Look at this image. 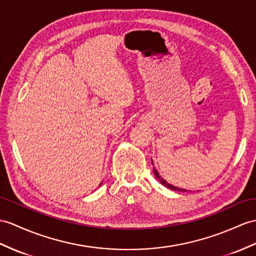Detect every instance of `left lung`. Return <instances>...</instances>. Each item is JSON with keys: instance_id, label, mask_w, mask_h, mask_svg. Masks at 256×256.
Masks as SVG:
<instances>
[{"instance_id": "obj_1", "label": "left lung", "mask_w": 256, "mask_h": 256, "mask_svg": "<svg viewBox=\"0 0 256 256\" xmlns=\"http://www.w3.org/2000/svg\"><path fill=\"white\" fill-rule=\"evenodd\" d=\"M152 164H153V160H152ZM153 165H154V164H153ZM153 172H154V175H155V177H156V179H158L160 182L163 184L165 186H167V188H170V189H172V190H175V191H186V190H184V189H182V188H178V186H172V184H168V182H166V180L160 175V172H158L156 170H155V167L153 168Z\"/></svg>"}]
</instances>
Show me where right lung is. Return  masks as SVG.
Segmentation results:
<instances>
[{"label": "right lung", "mask_w": 256, "mask_h": 256, "mask_svg": "<svg viewBox=\"0 0 256 256\" xmlns=\"http://www.w3.org/2000/svg\"><path fill=\"white\" fill-rule=\"evenodd\" d=\"M101 184H102V182H101V184H100V186H101Z\"/></svg>", "instance_id": "right-lung-1"}]
</instances>
